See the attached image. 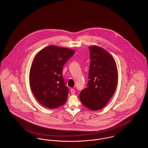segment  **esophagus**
<instances>
[{"label": "esophagus", "instance_id": "obj_1", "mask_svg": "<svg viewBox=\"0 0 148 148\" xmlns=\"http://www.w3.org/2000/svg\"><path fill=\"white\" fill-rule=\"evenodd\" d=\"M70 92L71 94H74L75 93V90H74V89L73 88H71L70 89Z\"/></svg>", "mask_w": 148, "mask_h": 148}]
</instances>
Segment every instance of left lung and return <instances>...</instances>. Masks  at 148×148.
Masks as SVG:
<instances>
[{"mask_svg": "<svg viewBox=\"0 0 148 148\" xmlns=\"http://www.w3.org/2000/svg\"><path fill=\"white\" fill-rule=\"evenodd\" d=\"M89 49V80L79 98L88 109L97 111L103 108L113 96L117 84V70L113 58L106 50L96 46Z\"/></svg>", "mask_w": 148, "mask_h": 148, "instance_id": "obj_1", "label": "left lung"}]
</instances>
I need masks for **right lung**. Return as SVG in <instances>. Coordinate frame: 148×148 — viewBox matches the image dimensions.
<instances>
[{"label": "right lung", "mask_w": 148, "mask_h": 148, "mask_svg": "<svg viewBox=\"0 0 148 148\" xmlns=\"http://www.w3.org/2000/svg\"><path fill=\"white\" fill-rule=\"evenodd\" d=\"M74 53L71 49L51 45L35 56L29 73L30 87L35 98L45 107L53 109L65 103L69 89L62 69Z\"/></svg>", "instance_id": "obj_1"}]
</instances>
